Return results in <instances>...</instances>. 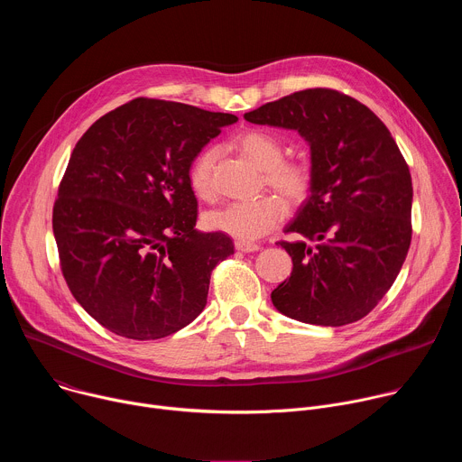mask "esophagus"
Listing matches in <instances>:
<instances>
[{
	"instance_id": "34e87169",
	"label": "esophagus",
	"mask_w": 462,
	"mask_h": 462,
	"mask_svg": "<svg viewBox=\"0 0 462 462\" xmlns=\"http://www.w3.org/2000/svg\"><path fill=\"white\" fill-rule=\"evenodd\" d=\"M236 250H239V252H255V250H259V245H255V243H252V241H236Z\"/></svg>"
}]
</instances>
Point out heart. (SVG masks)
I'll list each match as a JSON object with an SVG mask.
<instances>
[{
  "label": "heart",
  "mask_w": 462,
  "mask_h": 462,
  "mask_svg": "<svg viewBox=\"0 0 462 462\" xmlns=\"http://www.w3.org/2000/svg\"><path fill=\"white\" fill-rule=\"evenodd\" d=\"M232 146L252 164L263 170L265 182L292 205L303 203L314 182L310 162L303 159H285L283 143L265 129H245L234 137ZM216 150H205L193 161L188 180L199 199L214 197ZM287 207L278 195H265L255 201L230 203L207 217L212 230L232 236L239 241H255L283 223Z\"/></svg>",
  "instance_id": "heart-1"
}]
</instances>
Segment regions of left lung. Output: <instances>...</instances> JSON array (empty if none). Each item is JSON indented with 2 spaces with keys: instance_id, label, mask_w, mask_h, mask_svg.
<instances>
[{
  "instance_id": "left-lung-1",
  "label": "left lung",
  "mask_w": 462,
  "mask_h": 462,
  "mask_svg": "<svg viewBox=\"0 0 462 462\" xmlns=\"http://www.w3.org/2000/svg\"><path fill=\"white\" fill-rule=\"evenodd\" d=\"M245 118L298 129L310 144V195L278 241L292 257L271 298L303 323L340 327L367 316L397 280L411 243L410 166L385 124L356 98L314 88Z\"/></svg>"
}]
</instances>
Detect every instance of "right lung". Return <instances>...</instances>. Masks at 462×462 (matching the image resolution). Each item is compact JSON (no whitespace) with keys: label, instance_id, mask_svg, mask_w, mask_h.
Segmentation results:
<instances>
[{"label":"right lung","instance_id":"1","mask_svg":"<svg viewBox=\"0 0 462 462\" xmlns=\"http://www.w3.org/2000/svg\"><path fill=\"white\" fill-rule=\"evenodd\" d=\"M236 120L141 97L100 116L77 143L58 186L52 232L65 283L107 331L159 340L203 312L212 271L234 243L193 228L188 173Z\"/></svg>","mask_w":462,"mask_h":462}]
</instances>
